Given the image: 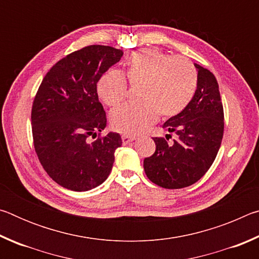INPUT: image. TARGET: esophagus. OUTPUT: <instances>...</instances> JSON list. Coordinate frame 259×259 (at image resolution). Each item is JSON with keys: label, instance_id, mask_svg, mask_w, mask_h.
Here are the masks:
<instances>
[{"label": "esophagus", "instance_id": "esophagus-1", "mask_svg": "<svg viewBox=\"0 0 259 259\" xmlns=\"http://www.w3.org/2000/svg\"><path fill=\"white\" fill-rule=\"evenodd\" d=\"M135 139H136V137H134V136H128V135L122 136V143H123L124 145L129 144L130 142H133V140H135Z\"/></svg>", "mask_w": 259, "mask_h": 259}]
</instances>
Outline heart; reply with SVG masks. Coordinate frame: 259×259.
Masks as SVG:
<instances>
[{
	"mask_svg": "<svg viewBox=\"0 0 259 259\" xmlns=\"http://www.w3.org/2000/svg\"><path fill=\"white\" fill-rule=\"evenodd\" d=\"M126 78L131 85H139L138 103L125 104L111 113L114 130L137 135L163 117L177 115L195 94L198 73L190 60L172 57L154 49L134 52L125 63ZM99 98L109 107L120 105L128 96L124 75L109 71L97 84Z\"/></svg>",
	"mask_w": 259,
	"mask_h": 259,
	"instance_id": "obj_1",
	"label": "heart"
}]
</instances>
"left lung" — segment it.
Returning <instances> with one entry per match:
<instances>
[{
  "label": "left lung",
  "mask_w": 259,
  "mask_h": 259,
  "mask_svg": "<svg viewBox=\"0 0 259 259\" xmlns=\"http://www.w3.org/2000/svg\"><path fill=\"white\" fill-rule=\"evenodd\" d=\"M198 87L190 104L164 122L169 135L155 137L154 154L144 160V170L152 183L176 190L192 185L208 171L216 159L224 134V109L216 77L194 64ZM174 132L177 139L168 143Z\"/></svg>",
  "instance_id": "left-lung-1"
}]
</instances>
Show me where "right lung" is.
Wrapping results in <instances>:
<instances>
[{
  "label": "right lung",
  "instance_id": "1",
  "mask_svg": "<svg viewBox=\"0 0 259 259\" xmlns=\"http://www.w3.org/2000/svg\"><path fill=\"white\" fill-rule=\"evenodd\" d=\"M122 56L108 46L74 51L51 67L35 96L30 116L35 152L47 174L68 190H93L111 174L122 139L116 133L100 136L107 119L97 83Z\"/></svg>",
  "mask_w": 259,
  "mask_h": 259
}]
</instances>
